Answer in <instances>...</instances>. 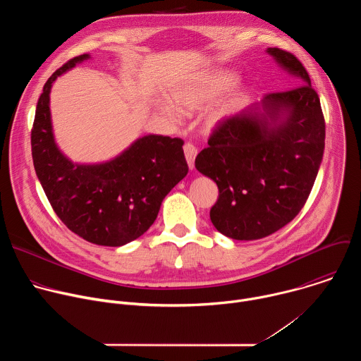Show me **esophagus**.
I'll use <instances>...</instances> for the list:
<instances>
[{"instance_id": "1", "label": "esophagus", "mask_w": 361, "mask_h": 361, "mask_svg": "<svg viewBox=\"0 0 361 361\" xmlns=\"http://www.w3.org/2000/svg\"><path fill=\"white\" fill-rule=\"evenodd\" d=\"M184 154H185V160L188 163L190 170H192L194 169V160L197 157V148H195V145L191 144V142L184 144Z\"/></svg>"}]
</instances>
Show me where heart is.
I'll return each instance as SVG.
<instances>
[{"mask_svg":"<svg viewBox=\"0 0 361 361\" xmlns=\"http://www.w3.org/2000/svg\"><path fill=\"white\" fill-rule=\"evenodd\" d=\"M233 82H234V75L231 73L217 71L212 75L197 78L194 81H187L185 84L176 87L173 90V97L177 102V106H180L187 111H194L212 104L216 98H219L226 90L231 87ZM231 107H233L231 101H227V99L220 101L219 104L212 110V113L207 116L209 126H216L217 123H220L228 114ZM160 109L171 120L174 121L180 120L181 114L178 109L169 104V102H163Z\"/></svg>","mask_w":361,"mask_h":361,"instance_id":"b5f03b06","label":"heart"}]
</instances>
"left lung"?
I'll list each match as a JSON object with an SVG mask.
<instances>
[{
    "label": "left lung",
    "mask_w": 361,
    "mask_h": 361,
    "mask_svg": "<svg viewBox=\"0 0 361 361\" xmlns=\"http://www.w3.org/2000/svg\"><path fill=\"white\" fill-rule=\"evenodd\" d=\"M267 53L300 84L220 121L195 159V169L219 187L212 223L233 240L263 238L288 224L323 160L326 123L307 70L288 51Z\"/></svg>",
    "instance_id": "1"
}]
</instances>
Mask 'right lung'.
Returning a JSON list of instances; mask_svg holds the SVG:
<instances>
[{
    "label": "right lung",
    "instance_id": "add662e5",
    "mask_svg": "<svg viewBox=\"0 0 361 361\" xmlns=\"http://www.w3.org/2000/svg\"><path fill=\"white\" fill-rule=\"evenodd\" d=\"M88 59H71L47 80L31 130L32 161L51 207L73 233L92 244L120 247L156 221L188 166L181 138L156 134L138 138L106 163L75 164L64 156L53 134L49 91L57 77Z\"/></svg>",
    "mask_w": 361,
    "mask_h": 361
}]
</instances>
